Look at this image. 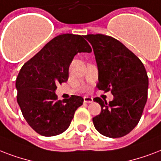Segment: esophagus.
Listing matches in <instances>:
<instances>
[{"mask_svg":"<svg viewBox=\"0 0 161 161\" xmlns=\"http://www.w3.org/2000/svg\"><path fill=\"white\" fill-rule=\"evenodd\" d=\"M84 103H93V99H92V97H84Z\"/></svg>","mask_w":161,"mask_h":161,"instance_id":"esophagus-1","label":"esophagus"}]
</instances>
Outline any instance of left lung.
<instances>
[{
	"mask_svg": "<svg viewBox=\"0 0 161 161\" xmlns=\"http://www.w3.org/2000/svg\"><path fill=\"white\" fill-rule=\"evenodd\" d=\"M98 68L99 90L111 91L113 100L94 98L101 113L92 118L95 128L109 138H120L139 123L146 104L149 80L141 60L116 38L104 34H87Z\"/></svg>",
	"mask_w": 161,
	"mask_h": 161,
	"instance_id": "8db88e82",
	"label": "left lung"
}]
</instances>
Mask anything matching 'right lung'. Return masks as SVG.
I'll use <instances>...</instances> for the list:
<instances>
[{
    "label": "right lung",
    "mask_w": 161,
    "mask_h": 161,
    "mask_svg": "<svg viewBox=\"0 0 161 161\" xmlns=\"http://www.w3.org/2000/svg\"><path fill=\"white\" fill-rule=\"evenodd\" d=\"M84 37L70 33L57 36L20 69L16 80L17 103L27 123L40 135L55 136L65 131L75 112L83 104L84 99L79 96L58 100L55 90L68 80L75 55L92 52Z\"/></svg>",
    "instance_id": "right-lung-1"
}]
</instances>
